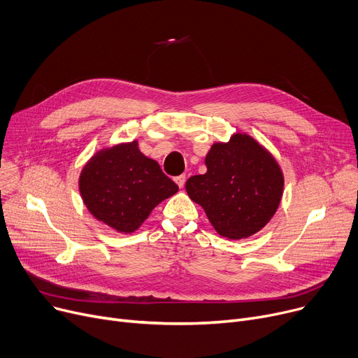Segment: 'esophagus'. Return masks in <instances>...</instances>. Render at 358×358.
Wrapping results in <instances>:
<instances>
[{"label":"esophagus","mask_w":358,"mask_h":358,"mask_svg":"<svg viewBox=\"0 0 358 358\" xmlns=\"http://www.w3.org/2000/svg\"><path fill=\"white\" fill-rule=\"evenodd\" d=\"M176 182L178 184V187H180V189H182V187H184V184H185V174H181V176L176 177Z\"/></svg>","instance_id":"esophagus-1"}]
</instances>
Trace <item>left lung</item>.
<instances>
[{
  "label": "left lung",
  "instance_id": "obj_1",
  "mask_svg": "<svg viewBox=\"0 0 358 358\" xmlns=\"http://www.w3.org/2000/svg\"><path fill=\"white\" fill-rule=\"evenodd\" d=\"M208 173L185 182L189 197L200 204L219 235L248 238L275 213L285 178L275 159L248 135L215 143L206 157Z\"/></svg>",
  "mask_w": 358,
  "mask_h": 358
}]
</instances>
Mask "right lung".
<instances>
[{
    "instance_id": "obj_1",
    "label": "right lung",
    "mask_w": 358,
    "mask_h": 358,
    "mask_svg": "<svg viewBox=\"0 0 358 358\" xmlns=\"http://www.w3.org/2000/svg\"><path fill=\"white\" fill-rule=\"evenodd\" d=\"M80 192L91 215L117 232H135L157 204L178 192L138 142L103 149L84 166Z\"/></svg>"
}]
</instances>
